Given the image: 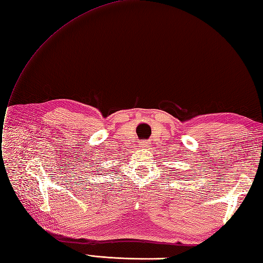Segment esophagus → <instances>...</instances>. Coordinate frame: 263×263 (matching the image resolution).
<instances>
[{
	"label": "esophagus",
	"mask_w": 263,
	"mask_h": 263,
	"mask_svg": "<svg viewBox=\"0 0 263 263\" xmlns=\"http://www.w3.org/2000/svg\"><path fill=\"white\" fill-rule=\"evenodd\" d=\"M149 144H151V142H149V141H142V142H141L142 147H147Z\"/></svg>",
	"instance_id": "1"
}]
</instances>
